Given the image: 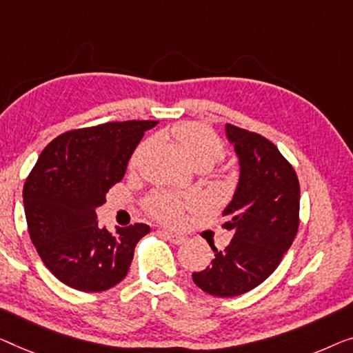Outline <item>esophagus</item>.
Returning a JSON list of instances; mask_svg holds the SVG:
<instances>
[{"label": "esophagus", "instance_id": "obj_1", "mask_svg": "<svg viewBox=\"0 0 353 353\" xmlns=\"http://www.w3.org/2000/svg\"><path fill=\"white\" fill-rule=\"evenodd\" d=\"M161 234L165 236V238L170 241V243H172V244H176V245H181V244H183L185 243V236H182V234H177V233H172V231H168V230H163L161 231Z\"/></svg>", "mask_w": 353, "mask_h": 353}]
</instances>
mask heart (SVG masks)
<instances>
[{
	"label": "heart",
	"instance_id": "b5f03b06",
	"mask_svg": "<svg viewBox=\"0 0 353 353\" xmlns=\"http://www.w3.org/2000/svg\"><path fill=\"white\" fill-rule=\"evenodd\" d=\"M172 138L181 145L183 154L192 161L193 166L206 165L212 166L214 163L220 161L225 157V144L219 138V134L209 128V126L196 122H185L172 128ZM145 149V144H141L136 150L134 159ZM185 201L174 193L160 192L152 194L147 199V209L155 219L166 223H179L182 219V210Z\"/></svg>",
	"mask_w": 353,
	"mask_h": 353
}]
</instances>
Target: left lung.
Here are the masks:
<instances>
[{
    "mask_svg": "<svg viewBox=\"0 0 353 353\" xmlns=\"http://www.w3.org/2000/svg\"><path fill=\"white\" fill-rule=\"evenodd\" d=\"M239 159V182L223 210V228L233 233L193 282L212 296L231 298L265 282L290 249L299 225V182L277 147L259 133L227 125Z\"/></svg>",
    "mask_w": 353,
    "mask_h": 353,
    "instance_id": "1",
    "label": "left lung"
}]
</instances>
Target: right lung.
Masks as SVG:
<instances>
[{"instance_id":"obj_1","label":"right lung","mask_w":353,"mask_h":353,"mask_svg":"<svg viewBox=\"0 0 353 353\" xmlns=\"http://www.w3.org/2000/svg\"><path fill=\"white\" fill-rule=\"evenodd\" d=\"M155 120L108 122L66 131L41 152L23 185L31 243L49 271L79 292H104L130 270L138 241L149 233L134 223L110 233L94 209L125 176L126 165Z\"/></svg>"}]
</instances>
